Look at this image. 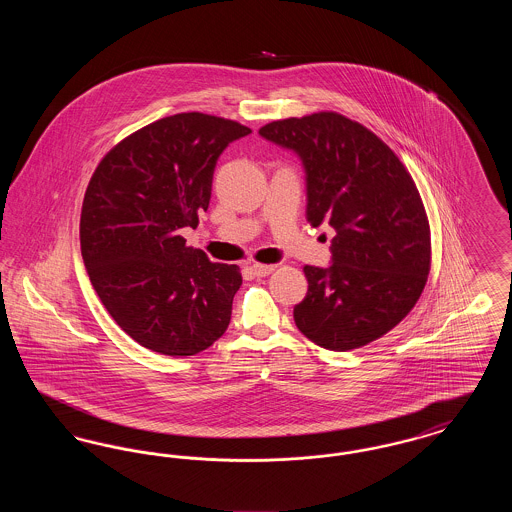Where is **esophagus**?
<instances>
[{"mask_svg":"<svg viewBox=\"0 0 512 512\" xmlns=\"http://www.w3.org/2000/svg\"><path fill=\"white\" fill-rule=\"evenodd\" d=\"M251 270H253V274H255V276L263 278V276H268V274H272V270H274V265H261V263H253V265H251Z\"/></svg>","mask_w":512,"mask_h":512,"instance_id":"esophagus-1","label":"esophagus"}]
</instances>
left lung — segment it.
Segmentation results:
<instances>
[{
	"label": "left lung",
	"mask_w": 512,
	"mask_h": 512,
	"mask_svg": "<svg viewBox=\"0 0 512 512\" xmlns=\"http://www.w3.org/2000/svg\"><path fill=\"white\" fill-rule=\"evenodd\" d=\"M259 134L301 159L307 220L336 232L332 265L303 268L299 332L330 351L382 338L409 315L430 272V226L411 174L376 134L332 111L268 122Z\"/></svg>",
	"instance_id": "1"
}]
</instances>
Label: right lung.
I'll return each mask as SVG.
<instances>
[{
	"label": "right lung",
	"instance_id": "right-lung-1",
	"mask_svg": "<svg viewBox=\"0 0 512 512\" xmlns=\"http://www.w3.org/2000/svg\"><path fill=\"white\" fill-rule=\"evenodd\" d=\"M251 130L178 113L124 138L98 165L82 203L80 249L107 313L147 349L188 357L226 332L242 286L236 265L188 247L211 201L220 153Z\"/></svg>",
	"mask_w": 512,
	"mask_h": 512
}]
</instances>
